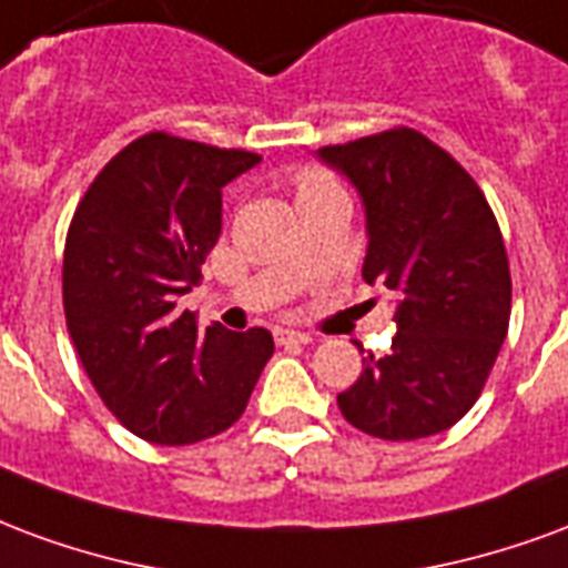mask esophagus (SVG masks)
<instances>
[{
    "label": "esophagus",
    "mask_w": 568,
    "mask_h": 568,
    "mask_svg": "<svg viewBox=\"0 0 568 568\" xmlns=\"http://www.w3.org/2000/svg\"><path fill=\"white\" fill-rule=\"evenodd\" d=\"M275 342H278V345H308V342H312V335L302 333V329L278 326V329H275Z\"/></svg>",
    "instance_id": "1"
}]
</instances>
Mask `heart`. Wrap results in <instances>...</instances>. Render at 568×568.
<instances>
[{
  "label": "heart",
  "instance_id": "obj_1",
  "mask_svg": "<svg viewBox=\"0 0 568 568\" xmlns=\"http://www.w3.org/2000/svg\"><path fill=\"white\" fill-rule=\"evenodd\" d=\"M321 187H329V181L324 175H317V172H305L300 178V196L302 193H312V190H321Z\"/></svg>",
  "mask_w": 568,
  "mask_h": 568
}]
</instances>
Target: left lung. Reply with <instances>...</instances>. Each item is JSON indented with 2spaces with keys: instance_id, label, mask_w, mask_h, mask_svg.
I'll list each match as a JSON object with an SVG mask.
<instances>
[{
  "instance_id": "left-lung-1",
  "label": "left lung",
  "mask_w": 568,
  "mask_h": 568,
  "mask_svg": "<svg viewBox=\"0 0 568 568\" xmlns=\"http://www.w3.org/2000/svg\"><path fill=\"white\" fill-rule=\"evenodd\" d=\"M366 217L363 281L393 296L390 351L338 393L347 424L387 442L445 433L469 412L508 333L503 235L469 172L415 130L321 148ZM363 354V347H359Z\"/></svg>"
}]
</instances>
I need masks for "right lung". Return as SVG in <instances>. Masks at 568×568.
<instances>
[{
    "mask_svg": "<svg viewBox=\"0 0 568 568\" xmlns=\"http://www.w3.org/2000/svg\"><path fill=\"white\" fill-rule=\"evenodd\" d=\"M263 156L165 132L111 160L74 211L65 324L109 412L153 445H193L242 417L275 342L178 312L223 226V187Z\"/></svg>",
    "mask_w": 568,
    "mask_h": 568,
    "instance_id": "obj_1",
    "label": "right lung"
}]
</instances>
